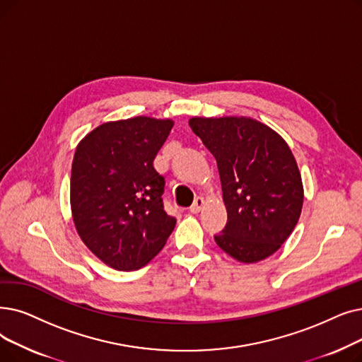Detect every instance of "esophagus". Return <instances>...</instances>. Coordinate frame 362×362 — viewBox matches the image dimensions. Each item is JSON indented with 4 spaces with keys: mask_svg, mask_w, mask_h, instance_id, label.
<instances>
[{
    "mask_svg": "<svg viewBox=\"0 0 362 362\" xmlns=\"http://www.w3.org/2000/svg\"><path fill=\"white\" fill-rule=\"evenodd\" d=\"M202 207H204V198H197V199L194 201L192 206H191L189 211H191L192 214H197V213H199V211L202 210Z\"/></svg>",
    "mask_w": 362,
    "mask_h": 362,
    "instance_id": "esophagus-1",
    "label": "esophagus"
}]
</instances>
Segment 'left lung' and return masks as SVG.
<instances>
[{"instance_id": "8db88e82", "label": "left lung", "mask_w": 362, "mask_h": 362, "mask_svg": "<svg viewBox=\"0 0 362 362\" xmlns=\"http://www.w3.org/2000/svg\"><path fill=\"white\" fill-rule=\"evenodd\" d=\"M189 125L213 153L222 182L228 222L216 244L243 263L269 257L290 237L303 206L302 176L286 140L245 117H195Z\"/></svg>"}]
</instances>
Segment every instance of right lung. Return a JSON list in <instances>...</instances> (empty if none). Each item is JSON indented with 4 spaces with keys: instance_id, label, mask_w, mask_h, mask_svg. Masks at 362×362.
Listing matches in <instances>:
<instances>
[{
    "instance_id": "obj_1",
    "label": "right lung",
    "mask_w": 362,
    "mask_h": 362,
    "mask_svg": "<svg viewBox=\"0 0 362 362\" xmlns=\"http://www.w3.org/2000/svg\"><path fill=\"white\" fill-rule=\"evenodd\" d=\"M173 124L149 117L105 122L76 146L74 223L91 253L117 271L142 268L176 226L161 198L165 180L153 168Z\"/></svg>"
}]
</instances>
